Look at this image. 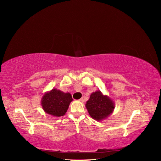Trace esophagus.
<instances>
[{
	"instance_id": "1",
	"label": "esophagus",
	"mask_w": 161,
	"mask_h": 161,
	"mask_svg": "<svg viewBox=\"0 0 161 161\" xmlns=\"http://www.w3.org/2000/svg\"><path fill=\"white\" fill-rule=\"evenodd\" d=\"M79 101H81V102H83V101H84V99H83V97H82L81 99H79Z\"/></svg>"
}]
</instances>
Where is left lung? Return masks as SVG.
I'll use <instances>...</instances> for the list:
<instances>
[{
    "instance_id": "1",
    "label": "left lung",
    "mask_w": 161,
    "mask_h": 161,
    "mask_svg": "<svg viewBox=\"0 0 161 161\" xmlns=\"http://www.w3.org/2000/svg\"><path fill=\"white\" fill-rule=\"evenodd\" d=\"M85 106L91 118L101 121L113 113L115 103L108 95H104L100 91H97L92 92Z\"/></svg>"
}]
</instances>
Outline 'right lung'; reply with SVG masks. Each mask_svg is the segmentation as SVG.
<instances>
[{
    "mask_svg": "<svg viewBox=\"0 0 161 161\" xmlns=\"http://www.w3.org/2000/svg\"><path fill=\"white\" fill-rule=\"evenodd\" d=\"M72 101L70 92H64L57 89L46 92L41 100L42 108L46 114L54 117L65 115Z\"/></svg>",
    "mask_w": 161,
    "mask_h": 161,
    "instance_id": "right-lung-1",
    "label": "right lung"
}]
</instances>
